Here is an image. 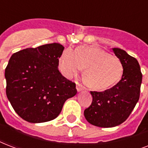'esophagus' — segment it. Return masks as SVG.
Segmentation results:
<instances>
[{
    "instance_id": "34e87169",
    "label": "esophagus",
    "mask_w": 148,
    "mask_h": 148,
    "mask_svg": "<svg viewBox=\"0 0 148 148\" xmlns=\"http://www.w3.org/2000/svg\"><path fill=\"white\" fill-rule=\"evenodd\" d=\"M76 88H77V92H80V91H81V90H84L83 86L81 85V84H77Z\"/></svg>"
}]
</instances>
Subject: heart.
Masks as SVG:
<instances>
[{
	"label": "heart",
	"instance_id": "b5f03b06",
	"mask_svg": "<svg viewBox=\"0 0 148 148\" xmlns=\"http://www.w3.org/2000/svg\"><path fill=\"white\" fill-rule=\"evenodd\" d=\"M59 67L67 77L76 75L84 68L83 79L86 85L94 90H104L121 80L123 65L119 58L95 46H81L76 51L65 50Z\"/></svg>",
	"mask_w": 148,
	"mask_h": 148
}]
</instances>
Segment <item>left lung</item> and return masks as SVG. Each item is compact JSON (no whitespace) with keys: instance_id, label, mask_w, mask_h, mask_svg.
Wrapping results in <instances>:
<instances>
[{"instance_id":"left-lung-1","label":"left lung","mask_w":148,"mask_h":148,"mask_svg":"<svg viewBox=\"0 0 148 148\" xmlns=\"http://www.w3.org/2000/svg\"><path fill=\"white\" fill-rule=\"evenodd\" d=\"M112 50L123 65L121 79L104 91H90L92 103L84 112L90 124L100 127H113L125 121L140 97L142 74L138 61L124 50Z\"/></svg>"}]
</instances>
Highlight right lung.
I'll list each match as a JSON object with an SVG mask.
<instances>
[{
  "label": "right lung",
  "mask_w": 148,
  "mask_h": 148,
  "mask_svg": "<svg viewBox=\"0 0 148 148\" xmlns=\"http://www.w3.org/2000/svg\"><path fill=\"white\" fill-rule=\"evenodd\" d=\"M64 47L58 43L26 48L10 57L5 69L6 94L15 112L30 123L55 119L75 84L58 71Z\"/></svg>",
  "instance_id": "1"
}]
</instances>
